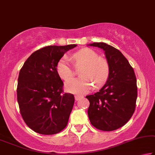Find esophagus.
<instances>
[{
    "label": "esophagus",
    "mask_w": 155,
    "mask_h": 155,
    "mask_svg": "<svg viewBox=\"0 0 155 155\" xmlns=\"http://www.w3.org/2000/svg\"><path fill=\"white\" fill-rule=\"evenodd\" d=\"M81 96H75V101H79V100L81 98Z\"/></svg>",
    "instance_id": "34e87169"
}]
</instances>
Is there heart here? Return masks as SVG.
I'll list each match as a JSON object with an SVG mask.
<instances>
[{
	"mask_svg": "<svg viewBox=\"0 0 155 155\" xmlns=\"http://www.w3.org/2000/svg\"><path fill=\"white\" fill-rule=\"evenodd\" d=\"M75 68H81L79 74L81 78L73 79L66 83L65 89L70 93L84 94L92 88V83L96 87H101L107 80L109 75V65L104 58L91 48H83L71 56ZM57 71L61 79L67 81L74 75V70L69 59L63 57L57 65Z\"/></svg>",
	"mask_w": 155,
	"mask_h": 155,
	"instance_id": "b5f03b06",
	"label": "heart"
}]
</instances>
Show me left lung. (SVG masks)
Masks as SVG:
<instances>
[{"label":"left lung","instance_id":"obj_1","mask_svg":"<svg viewBox=\"0 0 155 155\" xmlns=\"http://www.w3.org/2000/svg\"><path fill=\"white\" fill-rule=\"evenodd\" d=\"M90 46L103 49L109 65V75L98 92L87 96L90 105L88 116L100 130L113 131L125 125L134 114L137 98L134 69L118 49L104 43Z\"/></svg>","mask_w":155,"mask_h":155}]
</instances>
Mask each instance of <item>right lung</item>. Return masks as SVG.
<instances>
[{
  "mask_svg": "<svg viewBox=\"0 0 155 155\" xmlns=\"http://www.w3.org/2000/svg\"><path fill=\"white\" fill-rule=\"evenodd\" d=\"M76 46L41 48L21 68L16 89L18 107L25 124L35 132L58 134L67 125L75 97L64 94L57 65L64 53Z\"/></svg>",
  "mask_w": 155,
  "mask_h": 155,
  "instance_id": "obj_1",
  "label": "right lung"
}]
</instances>
